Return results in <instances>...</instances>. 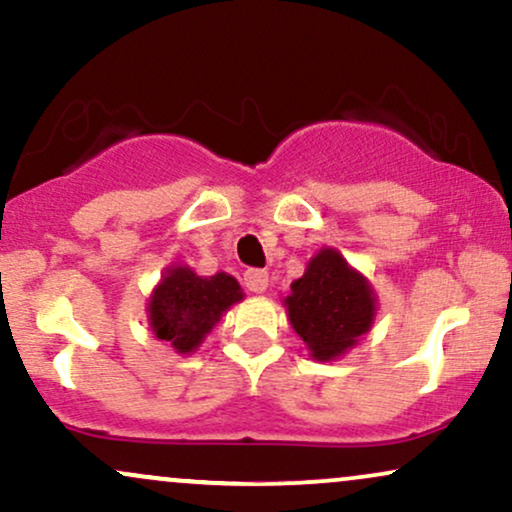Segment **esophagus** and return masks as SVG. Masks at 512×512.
I'll return each mask as SVG.
<instances>
[{"instance_id":"34e87169","label":"esophagus","mask_w":512,"mask_h":512,"mask_svg":"<svg viewBox=\"0 0 512 512\" xmlns=\"http://www.w3.org/2000/svg\"><path fill=\"white\" fill-rule=\"evenodd\" d=\"M268 273L266 270H246L244 273V285L249 292H256V294H263L268 290Z\"/></svg>"}]
</instances>
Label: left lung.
<instances>
[{"instance_id":"1","label":"left lung","mask_w":512,"mask_h":512,"mask_svg":"<svg viewBox=\"0 0 512 512\" xmlns=\"http://www.w3.org/2000/svg\"><path fill=\"white\" fill-rule=\"evenodd\" d=\"M294 333L316 362H335L374 326L378 297L371 282L333 246L306 263L282 299Z\"/></svg>"}]
</instances>
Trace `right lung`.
Listing matches in <instances>:
<instances>
[{"instance_id": "add662e5", "label": "right lung", "mask_w": 512, "mask_h": 512, "mask_svg": "<svg viewBox=\"0 0 512 512\" xmlns=\"http://www.w3.org/2000/svg\"><path fill=\"white\" fill-rule=\"evenodd\" d=\"M242 299V287L232 275L215 273L206 278L184 263H172L148 297V326L155 338L170 342L177 354H191L222 314Z\"/></svg>"}]
</instances>
